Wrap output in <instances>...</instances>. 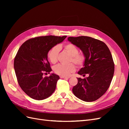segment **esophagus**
Here are the masks:
<instances>
[{
    "mask_svg": "<svg viewBox=\"0 0 129 129\" xmlns=\"http://www.w3.org/2000/svg\"><path fill=\"white\" fill-rule=\"evenodd\" d=\"M61 79H69V77H64V76H60Z\"/></svg>",
    "mask_w": 129,
    "mask_h": 129,
    "instance_id": "esophagus-1",
    "label": "esophagus"
}]
</instances>
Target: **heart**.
<instances>
[{
    "mask_svg": "<svg viewBox=\"0 0 129 129\" xmlns=\"http://www.w3.org/2000/svg\"><path fill=\"white\" fill-rule=\"evenodd\" d=\"M64 49L71 56L70 62H73L79 67H83L85 57L83 54H79V50L77 47L71 43H69L64 46ZM60 48L58 46H55L50 49L47 54L49 61L53 64H55L57 62L58 52ZM76 67L73 63H69L67 65L58 64L54 68L55 74L61 76H69L71 74L75 71Z\"/></svg>",
    "mask_w": 129,
    "mask_h": 129,
    "instance_id": "b5f03b06",
    "label": "heart"
}]
</instances>
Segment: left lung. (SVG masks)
<instances>
[{
  "label": "left lung",
  "mask_w": 129,
  "mask_h": 129,
  "mask_svg": "<svg viewBox=\"0 0 129 129\" xmlns=\"http://www.w3.org/2000/svg\"><path fill=\"white\" fill-rule=\"evenodd\" d=\"M68 40L82 51L85 57L84 67L77 73L88 76L77 78L72 89L77 98L85 102L99 99L107 91L114 74V62L111 52L104 42L89 37H69Z\"/></svg>",
  "instance_id": "8db88e82"
}]
</instances>
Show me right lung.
<instances>
[{
  "mask_svg": "<svg viewBox=\"0 0 129 129\" xmlns=\"http://www.w3.org/2000/svg\"><path fill=\"white\" fill-rule=\"evenodd\" d=\"M67 36H42L30 39L19 48L14 60V68L19 86L36 100L48 98L55 91L59 76L52 74L48 61L49 50L63 41Z\"/></svg>",
  "mask_w": 129,
  "mask_h": 129,
  "instance_id": "add662e5",
  "label": "right lung"
}]
</instances>
